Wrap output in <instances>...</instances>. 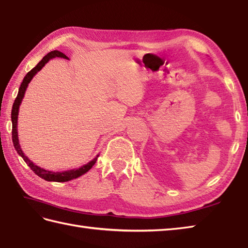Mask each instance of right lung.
Masks as SVG:
<instances>
[{
  "label": "right lung",
  "mask_w": 248,
  "mask_h": 248,
  "mask_svg": "<svg viewBox=\"0 0 248 248\" xmlns=\"http://www.w3.org/2000/svg\"><path fill=\"white\" fill-rule=\"evenodd\" d=\"M55 57H62V58H66L68 59V57L64 54H62V51H58V50H53L48 53L46 56H44L43 59L41 60V62L36 64V66L27 73V76L23 78V81L21 83V85L19 87V92H18V95L16 97L15 101H14V105H13V110H12V123H13V128H12V138H13V142H14V147H15L17 153L19 154V155L23 158V161L27 163V165L29 166L35 175H37L41 178H43L47 181H57V182H64V181H69L71 179L74 178H78V177L82 176L83 174H85L88 170H91L93 167V165L95 164L96 161H97V157L98 155L94 158V160L91 161L90 163H87L86 165H84L80 168H78V170H68V171H60V172H54V171H49V170H46L44 168H41L39 166L34 165L33 163H32L29 158H28L25 154H23L21 148H20V144L19 141H18V134H17V120H18V111H19V106L22 101V98L23 95H25V92L28 87V84L30 83V81L32 80V78H33L36 72H39L40 70L45 66V63L49 62V59L51 58H55Z\"/></svg>",
  "instance_id": "right-lung-1"
}]
</instances>
